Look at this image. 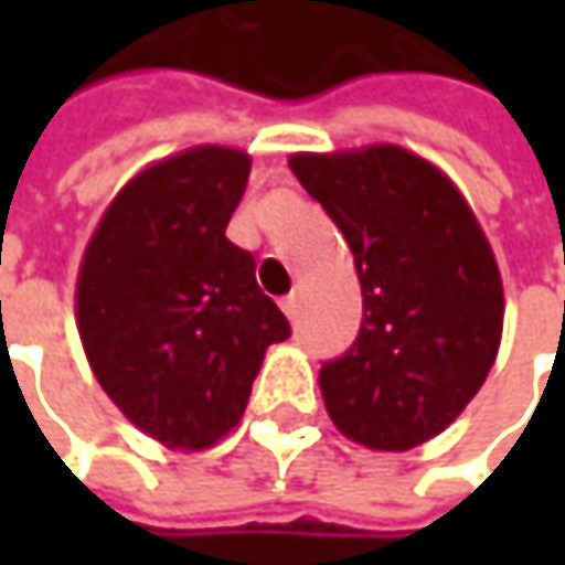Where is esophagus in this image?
<instances>
[{"label": "esophagus", "mask_w": 565, "mask_h": 565, "mask_svg": "<svg viewBox=\"0 0 565 565\" xmlns=\"http://www.w3.org/2000/svg\"><path fill=\"white\" fill-rule=\"evenodd\" d=\"M298 305H301V295L298 292H289L286 298H282V311H286V317H289V320H295V317H298Z\"/></svg>", "instance_id": "1"}]
</instances>
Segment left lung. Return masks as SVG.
<instances>
[{"label": "left lung", "instance_id": "1", "mask_svg": "<svg viewBox=\"0 0 565 565\" xmlns=\"http://www.w3.org/2000/svg\"><path fill=\"white\" fill-rule=\"evenodd\" d=\"M289 166L345 235L364 301L355 342L320 364L327 412L371 449L424 444L456 422L500 349L488 238L444 172L393 143Z\"/></svg>", "mask_w": 565, "mask_h": 565}]
</instances>
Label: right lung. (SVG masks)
<instances>
[{"mask_svg":"<svg viewBox=\"0 0 565 565\" xmlns=\"http://www.w3.org/2000/svg\"><path fill=\"white\" fill-rule=\"evenodd\" d=\"M250 160L194 147L143 169L99 220L77 276V330L106 396L172 449L228 434L264 352L292 337L226 226Z\"/></svg>","mask_w":565,"mask_h":565,"instance_id":"add662e5","label":"right lung"}]
</instances>
